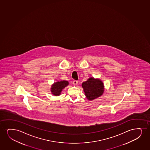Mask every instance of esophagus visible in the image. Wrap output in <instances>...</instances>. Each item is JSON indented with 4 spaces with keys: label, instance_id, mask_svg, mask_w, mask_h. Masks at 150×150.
Segmentation results:
<instances>
[{
    "label": "esophagus",
    "instance_id": "1",
    "mask_svg": "<svg viewBox=\"0 0 150 150\" xmlns=\"http://www.w3.org/2000/svg\"><path fill=\"white\" fill-rule=\"evenodd\" d=\"M78 83V81H76V80H74L73 81V84H74V85L76 86L77 85V84Z\"/></svg>",
    "mask_w": 150,
    "mask_h": 150
}]
</instances>
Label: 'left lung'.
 <instances>
[{
    "instance_id": "8db88e82",
    "label": "left lung",
    "mask_w": 150,
    "mask_h": 150,
    "mask_svg": "<svg viewBox=\"0 0 150 150\" xmlns=\"http://www.w3.org/2000/svg\"><path fill=\"white\" fill-rule=\"evenodd\" d=\"M82 87L87 98L92 100L103 95L104 92V85L99 79L92 77L82 83Z\"/></svg>"
}]
</instances>
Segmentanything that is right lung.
Returning a JSON list of instances; mask_svg holds the SVG:
<instances>
[{
  "instance_id": "obj_1",
  "label": "right lung",
  "mask_w": 150,
  "mask_h": 150,
  "mask_svg": "<svg viewBox=\"0 0 150 150\" xmlns=\"http://www.w3.org/2000/svg\"><path fill=\"white\" fill-rule=\"evenodd\" d=\"M69 83L67 81H61L60 82H56L52 85L51 91L55 96L60 95L62 90L68 85Z\"/></svg>"
}]
</instances>
